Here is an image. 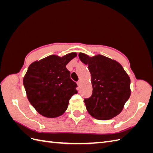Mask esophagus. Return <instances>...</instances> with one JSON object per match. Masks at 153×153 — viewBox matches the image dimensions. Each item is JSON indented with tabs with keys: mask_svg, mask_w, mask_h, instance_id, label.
<instances>
[{
	"mask_svg": "<svg viewBox=\"0 0 153 153\" xmlns=\"http://www.w3.org/2000/svg\"><path fill=\"white\" fill-rule=\"evenodd\" d=\"M77 85H78V87H80L81 85H82V82H81V81H78V82H77Z\"/></svg>",
	"mask_w": 153,
	"mask_h": 153,
	"instance_id": "1",
	"label": "esophagus"
}]
</instances>
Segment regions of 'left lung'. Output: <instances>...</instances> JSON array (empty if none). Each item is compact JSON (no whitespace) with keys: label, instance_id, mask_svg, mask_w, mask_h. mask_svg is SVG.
<instances>
[{"label":"left lung","instance_id":"left-lung-1","mask_svg":"<svg viewBox=\"0 0 153 153\" xmlns=\"http://www.w3.org/2000/svg\"><path fill=\"white\" fill-rule=\"evenodd\" d=\"M83 64L88 65L93 93L84 102L89 114L97 120H107L118 115L130 97V78L118 62L102 55L89 57L79 53Z\"/></svg>","mask_w":153,"mask_h":153}]
</instances>
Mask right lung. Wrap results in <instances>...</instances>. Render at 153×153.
Returning <instances> with one entry per match:
<instances>
[{"label":"right lung","mask_w":153,"mask_h":153,"mask_svg":"<svg viewBox=\"0 0 153 153\" xmlns=\"http://www.w3.org/2000/svg\"><path fill=\"white\" fill-rule=\"evenodd\" d=\"M76 53L62 57L51 55L29 66L23 83L29 101L47 118H56L66 111L69 100L77 93L76 82L66 66Z\"/></svg>","instance_id":"1"}]
</instances>
